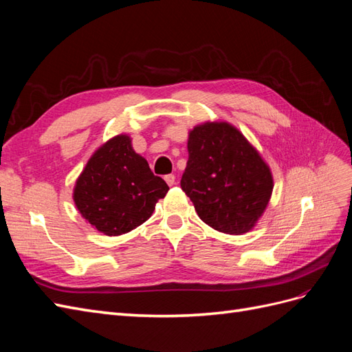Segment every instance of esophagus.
<instances>
[{"mask_svg": "<svg viewBox=\"0 0 352 352\" xmlns=\"http://www.w3.org/2000/svg\"><path fill=\"white\" fill-rule=\"evenodd\" d=\"M164 180H166L168 186H173L176 184V176L175 175H166Z\"/></svg>", "mask_w": 352, "mask_h": 352, "instance_id": "1", "label": "esophagus"}]
</instances>
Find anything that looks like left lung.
Wrapping results in <instances>:
<instances>
[{
    "mask_svg": "<svg viewBox=\"0 0 352 352\" xmlns=\"http://www.w3.org/2000/svg\"><path fill=\"white\" fill-rule=\"evenodd\" d=\"M180 186L199 219L229 235L252 229L273 190L270 168L243 135L229 123L194 127Z\"/></svg>",
    "mask_w": 352,
    "mask_h": 352,
    "instance_id": "left-lung-1",
    "label": "left lung"
}]
</instances>
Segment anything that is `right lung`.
Listing matches in <instances>:
<instances>
[{
  "instance_id": "add662e5",
  "label": "right lung",
  "mask_w": 352,
  "mask_h": 352,
  "mask_svg": "<svg viewBox=\"0 0 352 352\" xmlns=\"http://www.w3.org/2000/svg\"><path fill=\"white\" fill-rule=\"evenodd\" d=\"M167 190L164 180L133 151L131 138L119 135L91 157L74 186L73 199L95 229L117 236L150 219L155 202Z\"/></svg>"
}]
</instances>
